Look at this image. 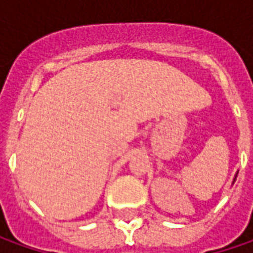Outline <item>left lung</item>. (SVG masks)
I'll return each instance as SVG.
<instances>
[{
    "instance_id": "1",
    "label": "left lung",
    "mask_w": 253,
    "mask_h": 253,
    "mask_svg": "<svg viewBox=\"0 0 253 253\" xmlns=\"http://www.w3.org/2000/svg\"><path fill=\"white\" fill-rule=\"evenodd\" d=\"M236 175H238V172H236V174H235V177H234V181H232V185H234V182H235V180H236Z\"/></svg>"
}]
</instances>
